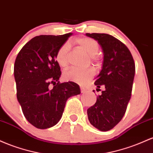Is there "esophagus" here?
<instances>
[{"mask_svg": "<svg viewBox=\"0 0 153 153\" xmlns=\"http://www.w3.org/2000/svg\"><path fill=\"white\" fill-rule=\"evenodd\" d=\"M80 89H81V92H82V93H85V92H86V90H87L84 87H80Z\"/></svg>", "mask_w": 153, "mask_h": 153, "instance_id": "esophagus-1", "label": "esophagus"}]
</instances>
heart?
I'll list each match as a JSON object with an SVG mask.
<instances>
[{"instance_id":"1","label":"heart","mask_w":153,"mask_h":153,"mask_svg":"<svg viewBox=\"0 0 153 153\" xmlns=\"http://www.w3.org/2000/svg\"><path fill=\"white\" fill-rule=\"evenodd\" d=\"M74 42L79 48H81L86 53L90 56L91 63L95 66L99 64V58L97 54L99 52L100 47L98 42L95 39L88 37H82L75 39ZM69 51L70 44L68 42H65L58 48L56 53V61L61 68L67 67ZM94 76H95V70L92 68H83V69L72 68L63 73V78L66 81L85 84L90 81Z\"/></svg>"}]
</instances>
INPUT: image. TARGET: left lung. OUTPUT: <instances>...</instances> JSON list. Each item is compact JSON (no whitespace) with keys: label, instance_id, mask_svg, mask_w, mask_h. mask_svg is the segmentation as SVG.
<instances>
[{"label":"left lung","instance_id":"left-lung-1","mask_svg":"<svg viewBox=\"0 0 153 153\" xmlns=\"http://www.w3.org/2000/svg\"><path fill=\"white\" fill-rule=\"evenodd\" d=\"M86 35L97 41L104 55L102 70L95 82L97 91L100 87L103 90L95 105L87 109V116L97 129L109 131L126 113L135 74L134 61L128 48L116 37L104 33Z\"/></svg>","mask_w":153,"mask_h":153}]
</instances>
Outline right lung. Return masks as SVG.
Here are the masks:
<instances>
[{"instance_id": "add662e5", "label": "right lung", "mask_w": 153, "mask_h": 153, "mask_svg": "<svg viewBox=\"0 0 153 153\" xmlns=\"http://www.w3.org/2000/svg\"><path fill=\"white\" fill-rule=\"evenodd\" d=\"M71 35L37 36L16 56L13 73L17 100L26 119L37 128L55 126L62 116L68 98L81 93L74 82L58 81L61 71L56 55ZM50 84L54 87L50 88Z\"/></svg>"}]
</instances>
